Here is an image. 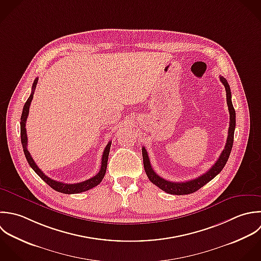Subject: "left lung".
<instances>
[{
	"mask_svg": "<svg viewBox=\"0 0 261 261\" xmlns=\"http://www.w3.org/2000/svg\"><path fill=\"white\" fill-rule=\"evenodd\" d=\"M222 83L224 84L227 92V103L229 108V113H230V127L228 131V138H227V143L225 145V148L223 152L221 153L220 158L218 161L215 163V165L203 175L199 176L198 178H195L193 180L187 181V182H171L168 180H165L164 178L160 177L152 169L150 165V161L147 154V151L145 147H142V156H143V165H144V170L145 173L150 180V182L154 185H156L160 189L163 191L169 193V194H174V195H186V194H191L193 192H196L199 190L201 187H203L205 184H207L210 181H212L218 174L222 172L224 167L226 166L228 159L230 156L232 147H233V142H234V132H235V127H236V112L232 103V93H231V88L228 83V81L224 77H220Z\"/></svg>",
	"mask_w": 261,
	"mask_h": 261,
	"instance_id": "8db88e82",
	"label": "left lung"
}]
</instances>
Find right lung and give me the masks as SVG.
I'll return each instance as SVG.
<instances>
[{
  "instance_id": "right-lung-1",
  "label": "right lung",
  "mask_w": 261,
  "mask_h": 261,
  "mask_svg": "<svg viewBox=\"0 0 261 261\" xmlns=\"http://www.w3.org/2000/svg\"><path fill=\"white\" fill-rule=\"evenodd\" d=\"M38 78H35L33 84H32V91L31 94L29 95L28 99L26 100L24 107H23V111H22V115H21V121H20V134H21V143H22V147H23V151L25 154V158L29 164V166L32 168V170L48 185L50 186L54 190L61 192V193H65V194H75V193H81L84 191H87L95 186H97L103 179L105 175H106V171H107V165H108V159H109V153H110V148H111V144L112 141H110L102 153V158H101V166H100V170L99 172L92 178L83 181V182H79L76 184H66L63 182H58L55 181L50 178H48L47 176H45L43 174V172L37 167V165L34 163L32 156L30 155L28 149H27V134H26V120L28 117V113H29V107L31 103V100L33 98V93L37 84Z\"/></svg>"
}]
</instances>
